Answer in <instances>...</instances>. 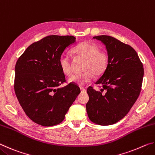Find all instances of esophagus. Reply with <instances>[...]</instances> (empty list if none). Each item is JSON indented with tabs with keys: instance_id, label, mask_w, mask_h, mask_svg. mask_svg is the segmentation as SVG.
Segmentation results:
<instances>
[{
	"instance_id": "esophagus-1",
	"label": "esophagus",
	"mask_w": 155,
	"mask_h": 155,
	"mask_svg": "<svg viewBox=\"0 0 155 155\" xmlns=\"http://www.w3.org/2000/svg\"><path fill=\"white\" fill-rule=\"evenodd\" d=\"M80 89H81V92H82V93H85L86 92V90L83 87H81Z\"/></svg>"
}]
</instances>
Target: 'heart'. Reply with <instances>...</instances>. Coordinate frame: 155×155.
<instances>
[{
	"instance_id": "b5f03b06",
	"label": "heart",
	"mask_w": 155,
	"mask_h": 155,
	"mask_svg": "<svg viewBox=\"0 0 155 155\" xmlns=\"http://www.w3.org/2000/svg\"><path fill=\"white\" fill-rule=\"evenodd\" d=\"M74 55L85 59L83 70L85 71L73 75L70 81L78 85H83L90 82L94 74L96 76L103 74L109 64V56L106 52L100 51L99 47L91 41H83L72 50ZM59 66L65 75L70 76L72 73V63L70 57L62 54L59 61Z\"/></svg>"
}]
</instances>
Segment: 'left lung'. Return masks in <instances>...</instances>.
I'll return each mask as SVG.
<instances>
[{"mask_svg":"<svg viewBox=\"0 0 155 155\" xmlns=\"http://www.w3.org/2000/svg\"><path fill=\"white\" fill-rule=\"evenodd\" d=\"M106 46L109 64L96 84L87 88L88 117L99 125H111L122 120L137 101L143 77V67L134 48L109 35L95 36ZM101 85L100 86L99 85Z\"/></svg>","mask_w":155,"mask_h":155,"instance_id":"obj_1","label":"left lung"}]
</instances>
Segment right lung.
<instances>
[{"instance_id": "add662e5", "label": "right lung", "mask_w": 155, "mask_h": 155, "mask_svg": "<svg viewBox=\"0 0 155 155\" xmlns=\"http://www.w3.org/2000/svg\"><path fill=\"white\" fill-rule=\"evenodd\" d=\"M72 35H48L28 47L15 66L14 90L29 118L44 127L59 124L78 94L79 87L67 83L59 66L65 49L76 42Z\"/></svg>"}]
</instances>
